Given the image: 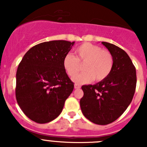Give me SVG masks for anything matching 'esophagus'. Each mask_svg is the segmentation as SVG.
<instances>
[{
    "label": "esophagus",
    "mask_w": 147,
    "mask_h": 147,
    "mask_svg": "<svg viewBox=\"0 0 147 147\" xmlns=\"http://www.w3.org/2000/svg\"><path fill=\"white\" fill-rule=\"evenodd\" d=\"M80 88H81V86H80V85H77V84H75V85H74L75 89H80Z\"/></svg>",
    "instance_id": "34e87169"
}]
</instances>
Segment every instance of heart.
I'll list each match as a JSON object with an SVG mask.
<instances>
[{
    "instance_id": "obj_1",
    "label": "heart",
    "mask_w": 147,
    "mask_h": 147,
    "mask_svg": "<svg viewBox=\"0 0 147 147\" xmlns=\"http://www.w3.org/2000/svg\"><path fill=\"white\" fill-rule=\"evenodd\" d=\"M76 57L72 54H67L63 59V67L67 75L74 76L84 65L86 71L74 78V82L78 84L90 82L94 79L100 82L108 76L113 69V58L111 53L106 49H102L98 45L85 42L75 51Z\"/></svg>"
}]
</instances>
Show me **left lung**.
<instances>
[{
    "label": "left lung",
    "mask_w": 147,
    "mask_h": 147,
    "mask_svg": "<svg viewBox=\"0 0 147 147\" xmlns=\"http://www.w3.org/2000/svg\"><path fill=\"white\" fill-rule=\"evenodd\" d=\"M113 58V69L106 79L82 87V112L94 124L106 125L119 119L132 102L136 88V71L128 54L113 44L102 42Z\"/></svg>",
    "instance_id": "left-lung-1"
}]
</instances>
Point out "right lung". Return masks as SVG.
<instances>
[{
    "label": "right lung",
    "mask_w": 147,
    "mask_h": 147,
    "mask_svg": "<svg viewBox=\"0 0 147 147\" xmlns=\"http://www.w3.org/2000/svg\"><path fill=\"white\" fill-rule=\"evenodd\" d=\"M74 44L66 40L37 44L20 62L16 74V99L31 120L45 124L62 112L74 87L62 63Z\"/></svg>",
    "instance_id": "obj_1"
}]
</instances>
